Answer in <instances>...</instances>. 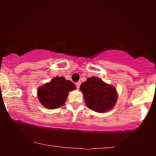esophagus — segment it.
<instances>
[{
	"label": "esophagus",
	"instance_id": "obj_1",
	"mask_svg": "<svg viewBox=\"0 0 156 156\" xmlns=\"http://www.w3.org/2000/svg\"><path fill=\"white\" fill-rule=\"evenodd\" d=\"M80 84H81V82H76V83H75V85H76V88H77V89H80Z\"/></svg>",
	"mask_w": 156,
	"mask_h": 156
}]
</instances>
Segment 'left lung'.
Listing matches in <instances>:
<instances>
[{"label": "left lung", "instance_id": "obj_1", "mask_svg": "<svg viewBox=\"0 0 156 156\" xmlns=\"http://www.w3.org/2000/svg\"><path fill=\"white\" fill-rule=\"evenodd\" d=\"M87 107L97 112H106L117 100L116 89L96 76L88 78L80 86Z\"/></svg>", "mask_w": 156, "mask_h": 156}]
</instances>
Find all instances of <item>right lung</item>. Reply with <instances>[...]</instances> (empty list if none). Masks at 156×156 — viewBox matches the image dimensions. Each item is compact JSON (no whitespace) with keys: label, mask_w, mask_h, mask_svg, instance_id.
Returning <instances> with one entry per match:
<instances>
[{"label":"right lung","mask_w":156,"mask_h":156,"mask_svg":"<svg viewBox=\"0 0 156 156\" xmlns=\"http://www.w3.org/2000/svg\"><path fill=\"white\" fill-rule=\"evenodd\" d=\"M75 89L76 86L71 81L57 76L37 89V97L44 107L54 109L64 105L69 91Z\"/></svg>","instance_id":"right-lung-1"}]
</instances>
